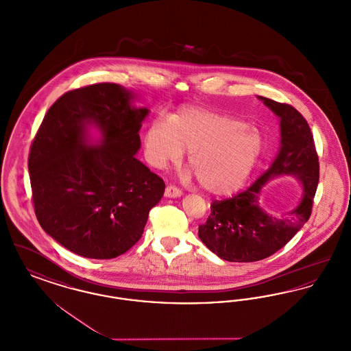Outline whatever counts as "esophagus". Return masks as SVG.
I'll return each mask as SVG.
<instances>
[{"label":"esophagus","mask_w":351,"mask_h":351,"mask_svg":"<svg viewBox=\"0 0 351 351\" xmlns=\"http://www.w3.org/2000/svg\"><path fill=\"white\" fill-rule=\"evenodd\" d=\"M182 195H183V192L179 188H176L173 185L166 186V191H165L166 197H180Z\"/></svg>","instance_id":"1"}]
</instances>
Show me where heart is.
<instances>
[{
    "mask_svg": "<svg viewBox=\"0 0 351 351\" xmlns=\"http://www.w3.org/2000/svg\"><path fill=\"white\" fill-rule=\"evenodd\" d=\"M265 139L246 121L201 108H184L154 118L145 133V152L151 166L179 163L191 151L188 165L201 186L215 195L241 188L256 166Z\"/></svg>",
    "mask_w": 351,
    "mask_h": 351,
    "instance_id": "b5f03b06",
    "label": "heart"
}]
</instances>
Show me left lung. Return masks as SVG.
<instances>
[{
	"mask_svg": "<svg viewBox=\"0 0 351 351\" xmlns=\"http://www.w3.org/2000/svg\"><path fill=\"white\" fill-rule=\"evenodd\" d=\"M280 119V149L272 165L243 192L213 201L210 215L199 226L202 243L228 262H256L287 245L311 217L319 178L317 151L306 119L288 104L259 96ZM293 176L304 188L301 204L280 217L258 205V195L268 180Z\"/></svg>",
	"mask_w": 351,
	"mask_h": 351,
	"instance_id": "8db88e82",
	"label": "left lung"
}]
</instances>
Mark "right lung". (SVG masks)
Instances as JSON below:
<instances>
[{
	"label": "right lung",
	"mask_w": 351,
	"mask_h": 351,
	"mask_svg": "<svg viewBox=\"0 0 351 351\" xmlns=\"http://www.w3.org/2000/svg\"><path fill=\"white\" fill-rule=\"evenodd\" d=\"M113 83L92 84L52 104L34 138L29 172L35 216L56 242L90 259L125 254L143 234L166 184L135 158L149 114ZM103 135L87 146V128Z\"/></svg>",
	"instance_id": "right-lung-1"
}]
</instances>
